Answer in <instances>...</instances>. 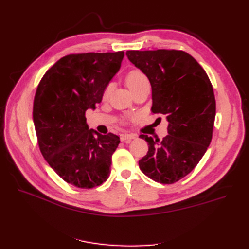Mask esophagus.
I'll return each instance as SVG.
<instances>
[{
  "mask_svg": "<svg viewBox=\"0 0 249 249\" xmlns=\"http://www.w3.org/2000/svg\"><path fill=\"white\" fill-rule=\"evenodd\" d=\"M136 138H137L136 134H124V135H122V137H120V140H122V141H130L132 139H136Z\"/></svg>",
  "mask_w": 249,
  "mask_h": 249,
  "instance_id": "34e87169",
  "label": "esophagus"
}]
</instances>
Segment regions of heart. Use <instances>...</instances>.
Returning <instances> with one entry per match:
<instances>
[{
  "label": "heart",
  "mask_w": 249,
  "mask_h": 249,
  "mask_svg": "<svg viewBox=\"0 0 249 249\" xmlns=\"http://www.w3.org/2000/svg\"><path fill=\"white\" fill-rule=\"evenodd\" d=\"M147 82L148 80L145 74L138 70H133L127 72L125 76V84L127 87H129V89L132 92L135 89H137L139 86ZM110 90H111V85H108L104 91V96H107L110 92Z\"/></svg>",
  "instance_id": "obj_1"
}]
</instances>
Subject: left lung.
<instances>
[{"label":"left lung","instance_id":"8db88e82","mask_svg":"<svg viewBox=\"0 0 249 249\" xmlns=\"http://www.w3.org/2000/svg\"><path fill=\"white\" fill-rule=\"evenodd\" d=\"M125 54L150 82L152 112L165 115L168 122V135L162 140L139 136L148 144L139 167L155 182L173 184L194 169L212 140L216 114L213 86L205 70L184 51Z\"/></svg>","mask_w":249,"mask_h":249}]
</instances>
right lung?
Listing matches in <instances>:
<instances>
[{
	"instance_id": "right-lung-1",
	"label": "right lung",
	"mask_w": 249,
	"mask_h": 249,
	"mask_svg": "<svg viewBox=\"0 0 249 249\" xmlns=\"http://www.w3.org/2000/svg\"><path fill=\"white\" fill-rule=\"evenodd\" d=\"M124 56V51L64 56L37 86L33 122L39 149L57 175L74 187L91 189L110 175L119 137L89 130L85 113L102 102Z\"/></svg>"
}]
</instances>
